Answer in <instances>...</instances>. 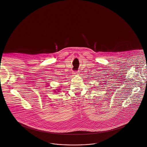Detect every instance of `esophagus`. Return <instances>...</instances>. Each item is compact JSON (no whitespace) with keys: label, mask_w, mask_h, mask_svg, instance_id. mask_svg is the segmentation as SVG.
Listing matches in <instances>:
<instances>
[{"label":"esophagus","mask_w":147,"mask_h":147,"mask_svg":"<svg viewBox=\"0 0 147 147\" xmlns=\"http://www.w3.org/2000/svg\"><path fill=\"white\" fill-rule=\"evenodd\" d=\"M74 74H79V71H76V72H74Z\"/></svg>","instance_id":"34e87169"}]
</instances>
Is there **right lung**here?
I'll use <instances>...</instances> for the list:
<instances>
[{
	"label": "right lung",
	"mask_w": 147,
	"mask_h": 147,
	"mask_svg": "<svg viewBox=\"0 0 147 147\" xmlns=\"http://www.w3.org/2000/svg\"><path fill=\"white\" fill-rule=\"evenodd\" d=\"M59 90H60V89H57V90H57V92H59ZM54 92H57V91H54Z\"/></svg>",
	"instance_id": "1"
}]
</instances>
